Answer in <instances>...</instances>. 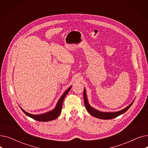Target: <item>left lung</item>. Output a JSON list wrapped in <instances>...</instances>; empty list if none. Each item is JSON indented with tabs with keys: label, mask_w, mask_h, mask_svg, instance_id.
I'll return each instance as SVG.
<instances>
[{
	"label": "left lung",
	"mask_w": 148,
	"mask_h": 148,
	"mask_svg": "<svg viewBox=\"0 0 148 148\" xmlns=\"http://www.w3.org/2000/svg\"><path fill=\"white\" fill-rule=\"evenodd\" d=\"M83 97H84V106H85V107H86V109L87 110V111L92 116H94V117H95L97 118L101 119H112L123 114L129 109L130 107L131 106L132 104H133L134 101L133 100V101L130 104H129L127 107L123 108V109L121 110H119L118 112H101L98 110H97L94 107H92L89 104L85 88H84V91H83Z\"/></svg>",
	"instance_id": "8db88e82"
}]
</instances>
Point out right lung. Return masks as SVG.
Masks as SVG:
<instances>
[{"label": "right lung", "instance_id": "right-lung-1", "mask_svg": "<svg viewBox=\"0 0 148 148\" xmlns=\"http://www.w3.org/2000/svg\"><path fill=\"white\" fill-rule=\"evenodd\" d=\"M72 86H70L63 94L60 97V98L59 99L58 101L56 104V107H54L53 110L49 111L46 113H44L42 114H30L29 113H27L25 110H23L21 107V110L24 112L29 117L32 118L36 121H40V122H48L52 120H54L58 118V116L60 115L62 108V104H63L64 99L65 97V96L67 95L69 91L71 89Z\"/></svg>", "mask_w": 148, "mask_h": 148}]
</instances>
